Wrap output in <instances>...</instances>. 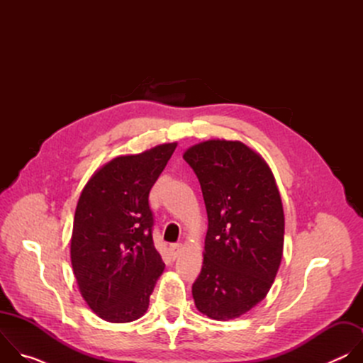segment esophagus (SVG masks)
<instances>
[{"instance_id":"1","label":"esophagus","mask_w":363,"mask_h":363,"mask_svg":"<svg viewBox=\"0 0 363 363\" xmlns=\"http://www.w3.org/2000/svg\"><path fill=\"white\" fill-rule=\"evenodd\" d=\"M182 248H184V245H182L181 242H174V244H171V245H169V251H171V255H172L174 258H177V257L181 254Z\"/></svg>"}]
</instances>
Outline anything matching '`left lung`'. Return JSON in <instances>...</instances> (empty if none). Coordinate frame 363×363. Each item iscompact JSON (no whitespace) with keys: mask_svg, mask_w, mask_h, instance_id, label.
Listing matches in <instances>:
<instances>
[{"mask_svg":"<svg viewBox=\"0 0 363 363\" xmlns=\"http://www.w3.org/2000/svg\"><path fill=\"white\" fill-rule=\"evenodd\" d=\"M184 160L208 216L203 263L192 284L195 306L211 319H235L260 303L276 279L284 242L281 198L267 164L241 142L206 140Z\"/></svg>","mask_w":363,"mask_h":363,"instance_id":"8db88e82","label":"left lung"}]
</instances>
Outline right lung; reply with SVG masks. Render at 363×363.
Returning <instances> with one entry per match:
<instances>
[{"mask_svg":"<svg viewBox=\"0 0 363 363\" xmlns=\"http://www.w3.org/2000/svg\"><path fill=\"white\" fill-rule=\"evenodd\" d=\"M177 143L118 157L86 184L77 202L72 266L93 312L112 323L145 315L165 264L153 244L149 192Z\"/></svg>","mask_w":363,"mask_h":363,"instance_id":"1","label":"right lung"}]
</instances>
